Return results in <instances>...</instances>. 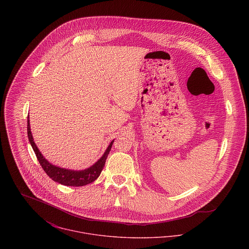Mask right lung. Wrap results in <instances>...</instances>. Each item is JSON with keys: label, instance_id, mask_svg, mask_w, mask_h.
I'll return each mask as SVG.
<instances>
[{"label": "right lung", "instance_id": "add662e5", "mask_svg": "<svg viewBox=\"0 0 249 249\" xmlns=\"http://www.w3.org/2000/svg\"><path fill=\"white\" fill-rule=\"evenodd\" d=\"M28 137L29 141L31 142L35 152H36V157L45 171V173L52 178L53 181L65 185V186H72V187H79V186H85L87 184H90L94 182L97 178L100 177L107 161V156L109 154V151L112 147L113 142L109 143L107 146L106 152L104 155L91 167L81 170V171H74V170H70V169H65V168H60L57 166L53 165L50 163L41 153V151L38 149L36 145L32 131H31V125H30V119L28 117Z\"/></svg>", "mask_w": 249, "mask_h": 249}]
</instances>
